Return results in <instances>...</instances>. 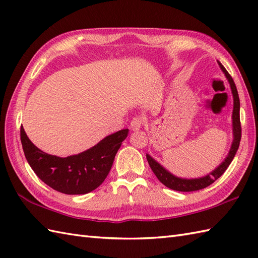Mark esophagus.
Returning <instances> with one entry per match:
<instances>
[{
	"instance_id": "esophagus-1",
	"label": "esophagus",
	"mask_w": 258,
	"mask_h": 258,
	"mask_svg": "<svg viewBox=\"0 0 258 258\" xmlns=\"http://www.w3.org/2000/svg\"><path fill=\"white\" fill-rule=\"evenodd\" d=\"M142 125H143V119L141 117H135L131 120V128L135 131V132L142 128Z\"/></svg>"
}]
</instances>
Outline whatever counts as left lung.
Returning a JSON list of instances; mask_svg holds the SVG:
<instances>
[{
    "mask_svg": "<svg viewBox=\"0 0 258 258\" xmlns=\"http://www.w3.org/2000/svg\"><path fill=\"white\" fill-rule=\"evenodd\" d=\"M218 65H220L221 70L223 71V73L225 74L226 79L229 83V86H231L232 90V94H233V101H234V107H233V114H232V120H233V142H232V146L231 150H229L227 156L225 157L220 165H218L213 172L208 173L207 175L203 177L199 178H182V177H177L173 175L171 172H168L165 167H163L160 163L156 162L154 158H153L151 155L146 154L147 162H149L150 166L152 168V171L154 172L156 175V177L158 178L161 183H163L166 187L174 189V190H178V191H193V190H199L202 188H205L207 186H210L213 184L217 178H220L224 172L226 171L227 167L229 166V164L232 163L233 158L235 157V154L239 147V142L240 138H242V127H240V120H239V97H238V93L236 85H235L234 81L232 79V76L228 74L226 69L223 67V65L218 62Z\"/></svg>",
    "mask_w": 258,
    "mask_h": 258,
    "instance_id": "obj_1",
    "label": "left lung"
}]
</instances>
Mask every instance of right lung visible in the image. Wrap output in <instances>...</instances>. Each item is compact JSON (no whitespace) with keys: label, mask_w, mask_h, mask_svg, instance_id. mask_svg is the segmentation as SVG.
Returning a JSON list of instances; mask_svg holds the SVG:
<instances>
[{"label":"right lung","mask_w":258,"mask_h":258,"mask_svg":"<svg viewBox=\"0 0 258 258\" xmlns=\"http://www.w3.org/2000/svg\"><path fill=\"white\" fill-rule=\"evenodd\" d=\"M128 130H120L76 155L58 157L47 154L32 143L23 126L21 143L30 166L46 185L59 193L86 194L94 190L106 178L122 142Z\"/></svg>","instance_id":"add662e5"}]
</instances>
